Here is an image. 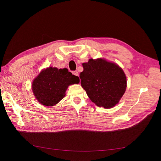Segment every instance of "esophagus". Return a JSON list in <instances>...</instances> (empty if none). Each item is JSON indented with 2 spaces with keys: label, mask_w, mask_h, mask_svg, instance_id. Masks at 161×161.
Returning <instances> with one entry per match:
<instances>
[{
  "label": "esophagus",
  "mask_w": 161,
  "mask_h": 161,
  "mask_svg": "<svg viewBox=\"0 0 161 161\" xmlns=\"http://www.w3.org/2000/svg\"><path fill=\"white\" fill-rule=\"evenodd\" d=\"M72 74L74 75L75 76H78L79 74H78V72L77 70H75V71H72Z\"/></svg>",
  "instance_id": "34e87169"
}]
</instances>
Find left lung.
Returning <instances> with one entry per match:
<instances>
[{
    "instance_id": "8db88e82",
    "label": "left lung",
    "mask_w": 161,
    "mask_h": 161,
    "mask_svg": "<svg viewBox=\"0 0 161 161\" xmlns=\"http://www.w3.org/2000/svg\"><path fill=\"white\" fill-rule=\"evenodd\" d=\"M82 65L81 85L93 103L105 108L118 104L126 88V78L123 69L102 58H91Z\"/></svg>"
}]
</instances>
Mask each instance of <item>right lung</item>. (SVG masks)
I'll list each match as a JSON object with an SVG mask.
<instances>
[{"label":"right lung","mask_w":161,"mask_h":161,"mask_svg":"<svg viewBox=\"0 0 161 161\" xmlns=\"http://www.w3.org/2000/svg\"><path fill=\"white\" fill-rule=\"evenodd\" d=\"M78 76L67 69L48 67L40 72L32 83V91L39 103L46 107L56 105L65 96L70 85L79 83Z\"/></svg>","instance_id":"add662e5"}]
</instances>
